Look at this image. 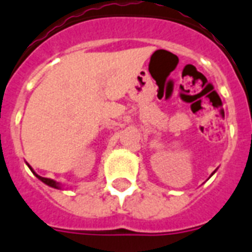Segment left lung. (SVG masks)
Wrapping results in <instances>:
<instances>
[{"mask_svg": "<svg viewBox=\"0 0 252 252\" xmlns=\"http://www.w3.org/2000/svg\"><path fill=\"white\" fill-rule=\"evenodd\" d=\"M215 172H216V171H213V174H215ZM213 174H212V175H213Z\"/></svg>", "mask_w": 252, "mask_h": 252, "instance_id": "obj_1", "label": "left lung"}]
</instances>
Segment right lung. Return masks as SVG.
<instances>
[{
    "instance_id": "add662e5",
    "label": "right lung",
    "mask_w": 252,
    "mask_h": 252,
    "mask_svg": "<svg viewBox=\"0 0 252 252\" xmlns=\"http://www.w3.org/2000/svg\"><path fill=\"white\" fill-rule=\"evenodd\" d=\"M27 166H29V167H30V170H31V171H32L33 174H35V176H36L37 179H39V180H41V182H43V183H44V184H47V186H49V187H52V188H57V189H60V188H61V184H60V183H57L56 180H53V179H48V178H43V176L37 175L36 172L33 171V170H32V167H31V166H30L29 163H27Z\"/></svg>"
}]
</instances>
